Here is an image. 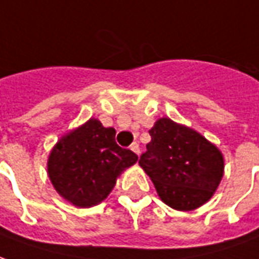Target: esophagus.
Listing matches in <instances>:
<instances>
[{
	"label": "esophagus",
	"instance_id": "34e87169",
	"mask_svg": "<svg viewBox=\"0 0 259 259\" xmlns=\"http://www.w3.org/2000/svg\"><path fill=\"white\" fill-rule=\"evenodd\" d=\"M130 150H132L135 154H137V155L140 154V147H139V144H137V143H133V144L130 146Z\"/></svg>",
	"mask_w": 259,
	"mask_h": 259
}]
</instances>
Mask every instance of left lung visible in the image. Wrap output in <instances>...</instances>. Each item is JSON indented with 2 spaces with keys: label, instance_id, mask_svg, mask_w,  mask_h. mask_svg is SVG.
<instances>
[{
  "label": "left lung",
  "instance_id": "1",
  "mask_svg": "<svg viewBox=\"0 0 259 259\" xmlns=\"http://www.w3.org/2000/svg\"><path fill=\"white\" fill-rule=\"evenodd\" d=\"M140 157L160 199L180 211L198 209L214 195L224 174L222 151L196 130L160 117Z\"/></svg>",
  "mask_w": 259,
  "mask_h": 259
}]
</instances>
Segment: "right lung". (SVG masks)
I'll use <instances>...</instances> for the list:
<instances>
[{
	"mask_svg": "<svg viewBox=\"0 0 259 259\" xmlns=\"http://www.w3.org/2000/svg\"><path fill=\"white\" fill-rule=\"evenodd\" d=\"M116 130L91 117L61 136L48 158V175L61 198L92 207L108 198L116 180L139 157L115 142Z\"/></svg>",
	"mask_w": 259,
	"mask_h": 259,
	"instance_id": "1",
	"label": "right lung"
}]
</instances>
